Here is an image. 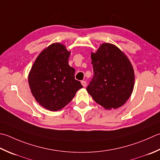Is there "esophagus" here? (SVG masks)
<instances>
[{
    "mask_svg": "<svg viewBox=\"0 0 160 160\" xmlns=\"http://www.w3.org/2000/svg\"><path fill=\"white\" fill-rule=\"evenodd\" d=\"M81 84H82L83 87H86L87 86V82H86V81H84V80L82 81V82H81Z\"/></svg>",
    "mask_w": 160,
    "mask_h": 160,
    "instance_id": "1",
    "label": "esophagus"
}]
</instances>
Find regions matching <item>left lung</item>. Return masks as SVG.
Wrapping results in <instances>:
<instances>
[{"mask_svg":"<svg viewBox=\"0 0 160 160\" xmlns=\"http://www.w3.org/2000/svg\"><path fill=\"white\" fill-rule=\"evenodd\" d=\"M91 58L93 76L87 91L104 108H120L134 89V74L130 60L119 48L108 43L92 52Z\"/></svg>","mask_w":160,"mask_h":160,"instance_id":"8db88e82","label":"left lung"}]
</instances>
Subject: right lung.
<instances>
[{
    "label": "right lung",
    "instance_id": "right-lung-1",
    "mask_svg": "<svg viewBox=\"0 0 160 160\" xmlns=\"http://www.w3.org/2000/svg\"><path fill=\"white\" fill-rule=\"evenodd\" d=\"M70 53L63 44L52 43L39 55L28 76L34 98L48 110L65 107L82 87L68 65Z\"/></svg>",
    "mask_w": 160,
    "mask_h": 160
}]
</instances>
